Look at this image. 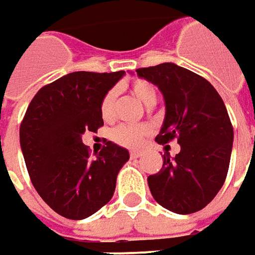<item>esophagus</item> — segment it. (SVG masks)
<instances>
[{"label": "esophagus", "instance_id": "esophagus-1", "mask_svg": "<svg viewBox=\"0 0 255 255\" xmlns=\"http://www.w3.org/2000/svg\"><path fill=\"white\" fill-rule=\"evenodd\" d=\"M129 156H131V159H137V157L141 156V151H131Z\"/></svg>", "mask_w": 255, "mask_h": 255}]
</instances>
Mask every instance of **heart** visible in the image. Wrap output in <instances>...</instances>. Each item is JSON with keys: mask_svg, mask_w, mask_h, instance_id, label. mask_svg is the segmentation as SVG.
Wrapping results in <instances>:
<instances>
[{"mask_svg": "<svg viewBox=\"0 0 255 255\" xmlns=\"http://www.w3.org/2000/svg\"><path fill=\"white\" fill-rule=\"evenodd\" d=\"M128 90L134 98H137L140 102H143L147 106L156 102V89L146 80H134L129 86ZM101 114L105 121H111L115 114V92L109 90L104 96L101 102ZM150 134V127L147 126H120L111 132V138L114 143L134 149L138 147L146 135Z\"/></svg>", "mask_w": 255, "mask_h": 255, "instance_id": "obj_1", "label": "heart"}]
</instances>
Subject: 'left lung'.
Listing matches in <instances>:
<instances>
[{"instance_id":"8db88e82","label":"left lung","mask_w":255,"mask_h":255,"mask_svg":"<svg viewBox=\"0 0 255 255\" xmlns=\"http://www.w3.org/2000/svg\"><path fill=\"white\" fill-rule=\"evenodd\" d=\"M159 87L166 114L159 144L176 138L181 151L163 154V166L147 178L153 198L165 209L190 215L206 207L222 188L231 160L234 128L216 89L172 62L135 70Z\"/></svg>"}]
</instances>
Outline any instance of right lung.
Listing matches in <instances>:
<instances>
[{
  "instance_id": "obj_1",
  "label": "right lung",
  "mask_w": 255,
  "mask_h": 255,
  "mask_svg": "<svg viewBox=\"0 0 255 255\" xmlns=\"http://www.w3.org/2000/svg\"><path fill=\"white\" fill-rule=\"evenodd\" d=\"M126 73L76 71L43 86L20 126V146L42 200L67 219L81 220L112 198L127 149L106 141L90 156L81 135L104 126L101 102Z\"/></svg>"
}]
</instances>
